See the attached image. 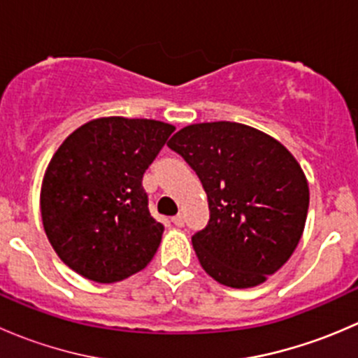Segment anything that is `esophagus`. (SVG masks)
I'll use <instances>...</instances> for the list:
<instances>
[{
  "instance_id": "34e87169",
  "label": "esophagus",
  "mask_w": 358,
  "mask_h": 358,
  "mask_svg": "<svg viewBox=\"0 0 358 358\" xmlns=\"http://www.w3.org/2000/svg\"><path fill=\"white\" fill-rule=\"evenodd\" d=\"M171 222L175 223L176 227H183V225H185V218H183V215H176V216H173Z\"/></svg>"
}]
</instances>
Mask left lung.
I'll return each mask as SVG.
<instances>
[{"label":"left lung","instance_id":"1","mask_svg":"<svg viewBox=\"0 0 358 358\" xmlns=\"http://www.w3.org/2000/svg\"><path fill=\"white\" fill-rule=\"evenodd\" d=\"M197 173L209 222L192 236L206 273L229 287L258 286L298 246L308 213V182L280 142L241 122H199L168 142Z\"/></svg>","mask_w":358,"mask_h":358}]
</instances>
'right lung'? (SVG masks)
Listing matches in <instances>:
<instances>
[{
    "instance_id": "add662e5",
    "label": "right lung",
    "mask_w": 358,
    "mask_h": 358,
    "mask_svg": "<svg viewBox=\"0 0 358 358\" xmlns=\"http://www.w3.org/2000/svg\"><path fill=\"white\" fill-rule=\"evenodd\" d=\"M173 131L168 122L114 115L64 140L43 178L41 218L69 268L112 284L149 265L164 227L150 215L142 178Z\"/></svg>"
}]
</instances>
